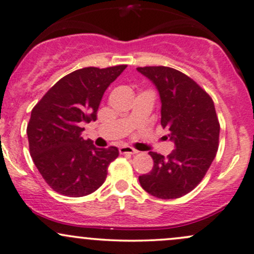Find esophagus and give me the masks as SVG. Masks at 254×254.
<instances>
[{
    "label": "esophagus",
    "instance_id": "34e87169",
    "mask_svg": "<svg viewBox=\"0 0 254 254\" xmlns=\"http://www.w3.org/2000/svg\"><path fill=\"white\" fill-rule=\"evenodd\" d=\"M119 152H120V154H136L137 151L136 149H134L133 147L130 146H121L120 148H119Z\"/></svg>",
    "mask_w": 254,
    "mask_h": 254
}]
</instances>
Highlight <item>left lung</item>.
Masks as SVG:
<instances>
[{
    "label": "left lung",
    "mask_w": 254,
    "mask_h": 254,
    "mask_svg": "<svg viewBox=\"0 0 254 254\" xmlns=\"http://www.w3.org/2000/svg\"><path fill=\"white\" fill-rule=\"evenodd\" d=\"M158 89L161 126L175 149L165 158L149 152L154 165L140 175V185L159 199H177L195 189L214 160L220 125L211 96L186 74L164 67L136 68Z\"/></svg>",
    "instance_id": "obj_1"
}]
</instances>
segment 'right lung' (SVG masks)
Segmentation results:
<instances>
[{
  "label": "right lung",
  "instance_id": "obj_1",
  "mask_svg": "<svg viewBox=\"0 0 254 254\" xmlns=\"http://www.w3.org/2000/svg\"><path fill=\"white\" fill-rule=\"evenodd\" d=\"M126 67L75 70L59 80L31 111L27 127L31 159L55 192L77 198L105 183L118 148H98L81 133L84 122L96 120L103 93Z\"/></svg>",
  "mask_w": 254,
  "mask_h": 254
}]
</instances>
